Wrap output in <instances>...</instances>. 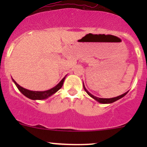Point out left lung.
<instances>
[{"mask_svg":"<svg viewBox=\"0 0 147 147\" xmlns=\"http://www.w3.org/2000/svg\"><path fill=\"white\" fill-rule=\"evenodd\" d=\"M83 87H84V90H85L86 92L88 94V95H90V97H92V98H93L94 100H95L96 101H97L98 102H100V103H102V104H111V103H113V102H116L117 100H119V99L122 98L123 97H124V96L126 95V94L128 93L129 91H127V92L124 93V94H121V95L119 96H117V97H112V98H100V97H95V96H94L93 94H92L91 93L89 92L88 90L86 89V87H84V82H83Z\"/></svg>","mask_w":147,"mask_h":147,"instance_id":"obj_1","label":"left lung"}]
</instances>
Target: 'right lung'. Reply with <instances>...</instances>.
<instances>
[{"label": "right lung", "instance_id": "1", "mask_svg": "<svg viewBox=\"0 0 147 147\" xmlns=\"http://www.w3.org/2000/svg\"><path fill=\"white\" fill-rule=\"evenodd\" d=\"M66 76L67 75H65L64 78H63V80H62L57 85L55 86L53 88L50 89V90H45V91H32V90H27V89L23 88V87L19 85L13 78H12V80H13V82L15 83V84H16V87H18L19 91H20L23 95L26 96V97H28V98L32 100H41L47 99L48 97H50V96H52L53 94H54L55 93L57 92L63 87V82H64Z\"/></svg>", "mask_w": 147, "mask_h": 147}]
</instances>
